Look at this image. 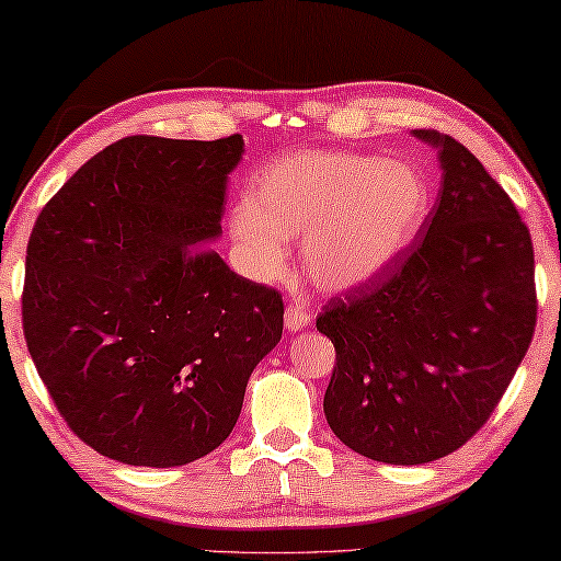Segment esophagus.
<instances>
[{
	"label": "esophagus",
	"mask_w": 561,
	"mask_h": 561,
	"mask_svg": "<svg viewBox=\"0 0 561 561\" xmlns=\"http://www.w3.org/2000/svg\"><path fill=\"white\" fill-rule=\"evenodd\" d=\"M313 320V310H310L302 300H293L286 308V330L288 333H296V330H302L310 325Z\"/></svg>",
	"instance_id": "34e87169"
}]
</instances>
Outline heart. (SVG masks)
<instances>
[{"mask_svg":"<svg viewBox=\"0 0 561 561\" xmlns=\"http://www.w3.org/2000/svg\"><path fill=\"white\" fill-rule=\"evenodd\" d=\"M433 206L415 163L355 151H298L253 173L248 201L228 214L243 271L278 280L288 241L302 238V265L316 286L351 290L405 251Z\"/></svg>","mask_w":561,"mask_h":561,"instance_id":"heart-1","label":"heart"}]
</instances>
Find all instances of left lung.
<instances>
[{"mask_svg": "<svg viewBox=\"0 0 561 561\" xmlns=\"http://www.w3.org/2000/svg\"><path fill=\"white\" fill-rule=\"evenodd\" d=\"M412 134L443 169L422 238L316 320L335 345L328 425L388 465L462 447L497 408L537 323L535 251L512 198L453 136Z\"/></svg>", "mask_w": 561, "mask_h": 561, "instance_id": "8db88e82", "label": "left lung"}]
</instances>
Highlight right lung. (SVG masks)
Listing matches in <instances>:
<instances>
[{
    "label": "right lung",
    "instance_id": "right-lung-1",
    "mask_svg": "<svg viewBox=\"0 0 561 561\" xmlns=\"http://www.w3.org/2000/svg\"><path fill=\"white\" fill-rule=\"evenodd\" d=\"M243 136H128L36 218L22 323L73 435L108 460L179 467L224 443L253 367L280 341L278 290L206 248Z\"/></svg>",
    "mask_w": 561,
    "mask_h": 561
}]
</instances>
